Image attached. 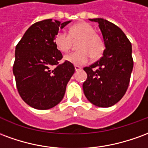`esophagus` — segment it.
<instances>
[{
    "label": "esophagus",
    "mask_w": 148,
    "mask_h": 148,
    "mask_svg": "<svg viewBox=\"0 0 148 148\" xmlns=\"http://www.w3.org/2000/svg\"><path fill=\"white\" fill-rule=\"evenodd\" d=\"M74 69H75V71H79L82 70V68H81L79 66H74Z\"/></svg>",
    "instance_id": "esophagus-1"
}]
</instances>
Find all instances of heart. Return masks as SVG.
<instances>
[{
	"instance_id": "b5f03b06",
	"label": "heart",
	"mask_w": 148,
	"mask_h": 148,
	"mask_svg": "<svg viewBox=\"0 0 148 148\" xmlns=\"http://www.w3.org/2000/svg\"><path fill=\"white\" fill-rule=\"evenodd\" d=\"M94 32L90 24L81 22L71 27L69 33L65 31L59 32L55 36L54 42L60 51L66 53L71 49L72 39L81 38L82 40L77 46L81 51L71 52L65 56L64 59L75 66H82L88 63L91 57L98 58L104 50L102 40Z\"/></svg>"
}]
</instances>
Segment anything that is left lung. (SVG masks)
I'll return each mask as SVG.
<instances>
[{"label":"left lung","mask_w":148,"mask_h":148,"mask_svg":"<svg viewBox=\"0 0 148 148\" xmlns=\"http://www.w3.org/2000/svg\"><path fill=\"white\" fill-rule=\"evenodd\" d=\"M89 20L98 23L106 49L98 61L84 68L87 79L83 91L93 105L107 108L116 104L127 91L133 68L132 44L114 24L102 18Z\"/></svg>","instance_id":"8db88e82"}]
</instances>
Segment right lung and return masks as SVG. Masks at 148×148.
<instances>
[{
    "label": "right lung",
    "mask_w": 148,
    "mask_h": 148,
    "mask_svg": "<svg viewBox=\"0 0 148 148\" xmlns=\"http://www.w3.org/2000/svg\"><path fill=\"white\" fill-rule=\"evenodd\" d=\"M71 22L52 19L36 22L16 47L12 71L16 87L24 102L34 109L44 110L57 106L74 74L72 63L58 64L62 55L54 42L58 30Z\"/></svg>",
    "instance_id": "1"
}]
</instances>
